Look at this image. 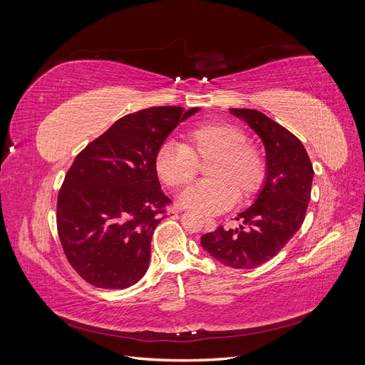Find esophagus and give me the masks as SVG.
I'll list each match as a JSON object with an SVG mask.
<instances>
[{"label":"esophagus","instance_id":"1","mask_svg":"<svg viewBox=\"0 0 365 365\" xmlns=\"http://www.w3.org/2000/svg\"><path fill=\"white\" fill-rule=\"evenodd\" d=\"M204 222H205V230L208 231H213L216 228V220L213 217H205Z\"/></svg>","mask_w":365,"mask_h":365}]
</instances>
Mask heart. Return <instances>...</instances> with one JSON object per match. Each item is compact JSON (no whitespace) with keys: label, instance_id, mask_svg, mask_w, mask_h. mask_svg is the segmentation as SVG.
Listing matches in <instances>:
<instances>
[{"label":"heart","instance_id":"b5f03b06","mask_svg":"<svg viewBox=\"0 0 365 365\" xmlns=\"http://www.w3.org/2000/svg\"><path fill=\"white\" fill-rule=\"evenodd\" d=\"M210 164V182L189 187L180 202L204 215L222 213L237 200L256 193L267 175L262 149L248 140L247 132L228 121H204L185 132L184 143L165 141L155 153V172L170 189L190 184L200 164Z\"/></svg>","mask_w":365,"mask_h":365}]
</instances>
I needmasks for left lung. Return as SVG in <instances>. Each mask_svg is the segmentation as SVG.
Masks as SVG:
<instances>
[{
    "mask_svg": "<svg viewBox=\"0 0 365 365\" xmlns=\"http://www.w3.org/2000/svg\"><path fill=\"white\" fill-rule=\"evenodd\" d=\"M262 138L267 150V181L239 228L219 225L201 237L202 248L225 267L252 269L271 260L302 227L311 201L314 168L302 141L256 109L230 108Z\"/></svg>",
    "mask_w": 365,
    "mask_h": 365,
    "instance_id": "left-lung-1",
    "label": "left lung"
}]
</instances>
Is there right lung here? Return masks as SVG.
<instances>
[{"mask_svg": "<svg viewBox=\"0 0 365 365\" xmlns=\"http://www.w3.org/2000/svg\"><path fill=\"white\" fill-rule=\"evenodd\" d=\"M196 111L141 109L77 153L58 195L56 224L65 257L85 282L125 289L145 275L152 235L172 204L161 190L155 153Z\"/></svg>", "mask_w": 365, "mask_h": 365, "instance_id": "right-lung-1", "label": "right lung"}]
</instances>
